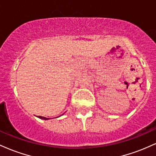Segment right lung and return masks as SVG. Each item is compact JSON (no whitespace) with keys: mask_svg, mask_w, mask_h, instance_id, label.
I'll return each instance as SVG.
<instances>
[{"mask_svg":"<svg viewBox=\"0 0 156 156\" xmlns=\"http://www.w3.org/2000/svg\"><path fill=\"white\" fill-rule=\"evenodd\" d=\"M37 117H39V119H45V120H47V119H49V118H46V117H41V116H38Z\"/></svg>","mask_w":156,"mask_h":156,"instance_id":"1","label":"right lung"}]
</instances>
